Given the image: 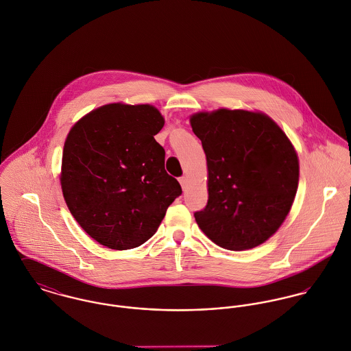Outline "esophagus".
Returning <instances> with one entry per match:
<instances>
[{
    "instance_id": "obj_1",
    "label": "esophagus",
    "mask_w": 351,
    "mask_h": 351,
    "mask_svg": "<svg viewBox=\"0 0 351 351\" xmlns=\"http://www.w3.org/2000/svg\"><path fill=\"white\" fill-rule=\"evenodd\" d=\"M179 183H180V186H182L183 190H184L186 186H187V178H186V176H182V178L179 179Z\"/></svg>"
}]
</instances>
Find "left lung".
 I'll return each mask as SVG.
<instances>
[{"label": "left lung", "mask_w": 351, "mask_h": 351, "mask_svg": "<svg viewBox=\"0 0 351 351\" xmlns=\"http://www.w3.org/2000/svg\"><path fill=\"white\" fill-rule=\"evenodd\" d=\"M207 161L208 200L195 213L200 230L228 250L253 249L276 233L293 204L299 157L263 112L217 109L190 117Z\"/></svg>", "instance_id": "obj_1"}]
</instances>
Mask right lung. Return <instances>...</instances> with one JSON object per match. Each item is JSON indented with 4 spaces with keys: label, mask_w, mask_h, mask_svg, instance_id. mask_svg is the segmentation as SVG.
Here are the masks:
<instances>
[{
    "label": "right lung",
    "mask_w": 351,
    "mask_h": 351,
    "mask_svg": "<svg viewBox=\"0 0 351 351\" xmlns=\"http://www.w3.org/2000/svg\"><path fill=\"white\" fill-rule=\"evenodd\" d=\"M155 106L108 104L75 122L64 141L60 186L79 226L101 245L126 250L156 233L182 194L164 169Z\"/></svg>",
    "instance_id": "obj_1"
}]
</instances>
